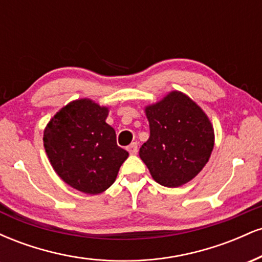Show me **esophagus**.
<instances>
[{
  "label": "esophagus",
  "mask_w": 262,
  "mask_h": 262,
  "mask_svg": "<svg viewBox=\"0 0 262 262\" xmlns=\"http://www.w3.org/2000/svg\"><path fill=\"white\" fill-rule=\"evenodd\" d=\"M128 151L130 155H135L138 152V144L137 143H132L130 145L128 146Z\"/></svg>",
  "instance_id": "1"
}]
</instances>
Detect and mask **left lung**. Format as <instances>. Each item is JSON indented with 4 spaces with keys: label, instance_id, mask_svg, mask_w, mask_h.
Listing matches in <instances>:
<instances>
[{
    "label": "left lung",
    "instance_id": "1",
    "mask_svg": "<svg viewBox=\"0 0 262 262\" xmlns=\"http://www.w3.org/2000/svg\"><path fill=\"white\" fill-rule=\"evenodd\" d=\"M150 137L139 156L156 182L180 187L194 179L208 162L214 129L204 111L181 91H171L144 108Z\"/></svg>",
    "mask_w": 262,
    "mask_h": 262
}]
</instances>
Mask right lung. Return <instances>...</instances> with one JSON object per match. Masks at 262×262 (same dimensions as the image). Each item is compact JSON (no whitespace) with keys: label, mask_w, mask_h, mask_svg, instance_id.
<instances>
[{"label":"right lung","mask_w":262,"mask_h":262,"mask_svg":"<svg viewBox=\"0 0 262 262\" xmlns=\"http://www.w3.org/2000/svg\"><path fill=\"white\" fill-rule=\"evenodd\" d=\"M110 108L90 98L71 101L54 114L43 141L54 171L69 186L98 194L113 185L128 151L117 145L107 124Z\"/></svg>","instance_id":"1"}]
</instances>
